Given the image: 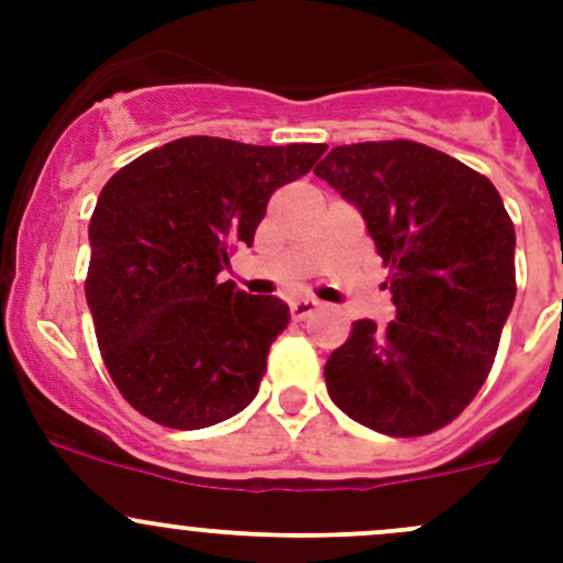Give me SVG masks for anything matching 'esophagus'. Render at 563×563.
I'll return each mask as SVG.
<instances>
[{
	"instance_id": "esophagus-1",
	"label": "esophagus",
	"mask_w": 563,
	"mask_h": 563,
	"mask_svg": "<svg viewBox=\"0 0 563 563\" xmlns=\"http://www.w3.org/2000/svg\"><path fill=\"white\" fill-rule=\"evenodd\" d=\"M318 310V302L316 299H308V297H299L291 302V318L294 321H305V318H310Z\"/></svg>"
}]
</instances>
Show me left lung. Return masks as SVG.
I'll list each match as a JSON object with an SVG mask.
<instances>
[{
	"mask_svg": "<svg viewBox=\"0 0 563 563\" xmlns=\"http://www.w3.org/2000/svg\"><path fill=\"white\" fill-rule=\"evenodd\" d=\"M391 269L395 321L362 318L323 365L329 397L384 435H424L485 384L515 305V225L487 176L417 141L334 146L313 168Z\"/></svg>",
	"mask_w": 563,
	"mask_h": 563,
	"instance_id": "8db88e82",
	"label": "left lung"
}]
</instances>
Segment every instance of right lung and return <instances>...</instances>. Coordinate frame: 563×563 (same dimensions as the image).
Returning <instances> with one entry per match:
<instances>
[{"instance_id": "1", "label": "right lung", "mask_w": 563, "mask_h": 563, "mask_svg": "<svg viewBox=\"0 0 563 563\" xmlns=\"http://www.w3.org/2000/svg\"><path fill=\"white\" fill-rule=\"evenodd\" d=\"M323 150L190 135L108 179L89 220L87 305L108 373L135 411L198 430L258 395L291 313L218 277L231 250L253 245L272 192Z\"/></svg>"}]
</instances>
